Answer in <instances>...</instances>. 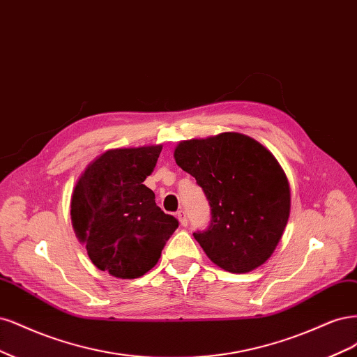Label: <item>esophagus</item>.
Returning <instances> with one entry per match:
<instances>
[{
  "mask_svg": "<svg viewBox=\"0 0 357 357\" xmlns=\"http://www.w3.org/2000/svg\"><path fill=\"white\" fill-rule=\"evenodd\" d=\"M176 218H178V221H179V224L182 225V227H187L188 225V220H187V213L183 212V211H179L178 213H176Z\"/></svg>",
  "mask_w": 357,
  "mask_h": 357,
  "instance_id": "obj_1",
  "label": "esophagus"
}]
</instances>
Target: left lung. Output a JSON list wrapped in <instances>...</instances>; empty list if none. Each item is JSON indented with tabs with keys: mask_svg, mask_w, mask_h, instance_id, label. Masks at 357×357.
<instances>
[{
	"mask_svg": "<svg viewBox=\"0 0 357 357\" xmlns=\"http://www.w3.org/2000/svg\"><path fill=\"white\" fill-rule=\"evenodd\" d=\"M174 157L212 208L209 228L194 233L204 254L229 273L262 266L278 248L291 212L289 182L275 157L237 132L181 141Z\"/></svg>",
	"mask_w": 357,
	"mask_h": 357,
	"instance_id": "1",
	"label": "left lung"
}]
</instances>
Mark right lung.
I'll list each match as a JSON object with an SVG mask.
<instances>
[{
  "mask_svg": "<svg viewBox=\"0 0 357 357\" xmlns=\"http://www.w3.org/2000/svg\"><path fill=\"white\" fill-rule=\"evenodd\" d=\"M163 145L116 148L98 155L71 195V221L95 266L119 279H136L160 259L178 221L144 185Z\"/></svg>",
  "mask_w": 357,
  "mask_h": 357,
  "instance_id": "right-lung-1",
  "label": "right lung"
}]
</instances>
